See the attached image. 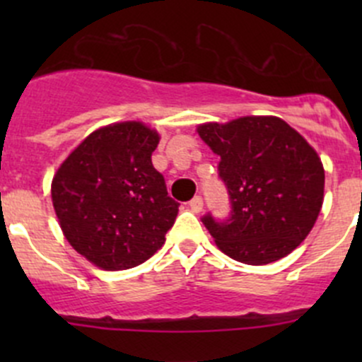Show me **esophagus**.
<instances>
[{
  "instance_id": "1",
  "label": "esophagus",
  "mask_w": 362,
  "mask_h": 362,
  "mask_svg": "<svg viewBox=\"0 0 362 362\" xmlns=\"http://www.w3.org/2000/svg\"><path fill=\"white\" fill-rule=\"evenodd\" d=\"M189 206H191V210L194 211V214H199V211L203 210V198H202V196H194V198L189 202Z\"/></svg>"
}]
</instances>
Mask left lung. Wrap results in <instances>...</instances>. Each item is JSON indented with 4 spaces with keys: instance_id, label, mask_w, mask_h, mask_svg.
I'll list each match as a JSON object with an SVG mask.
<instances>
[{
    "instance_id": "8db88e82",
    "label": "left lung",
    "mask_w": 362,
    "mask_h": 362,
    "mask_svg": "<svg viewBox=\"0 0 362 362\" xmlns=\"http://www.w3.org/2000/svg\"><path fill=\"white\" fill-rule=\"evenodd\" d=\"M199 136L218 160L231 211L202 221L217 247L245 264H268L308 236L324 199V168L305 138L279 117L203 124Z\"/></svg>"
}]
</instances>
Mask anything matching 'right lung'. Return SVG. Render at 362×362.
Masks as SVG:
<instances>
[{
    "instance_id": "1",
    "label": "right lung",
    "mask_w": 362,
    "mask_h": 362,
    "mask_svg": "<svg viewBox=\"0 0 362 362\" xmlns=\"http://www.w3.org/2000/svg\"><path fill=\"white\" fill-rule=\"evenodd\" d=\"M159 144L141 122L90 133L61 164L52 203L64 236L103 269H127L158 252L175 224L178 203L152 166Z\"/></svg>"
}]
</instances>
